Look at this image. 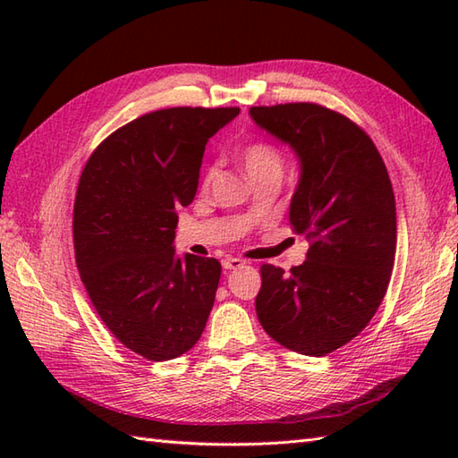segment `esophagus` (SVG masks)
Listing matches in <instances>:
<instances>
[{"label": "esophagus", "instance_id": "34e87169", "mask_svg": "<svg viewBox=\"0 0 458 458\" xmlns=\"http://www.w3.org/2000/svg\"><path fill=\"white\" fill-rule=\"evenodd\" d=\"M244 266H246V261L240 259V258H234V256H228V258L222 259V267L224 269H240V267H244Z\"/></svg>", "mask_w": 458, "mask_h": 458}]
</instances>
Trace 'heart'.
Listing matches in <instances>:
<instances>
[{
	"label": "heart",
	"instance_id": "heart-1",
	"mask_svg": "<svg viewBox=\"0 0 458 458\" xmlns=\"http://www.w3.org/2000/svg\"><path fill=\"white\" fill-rule=\"evenodd\" d=\"M240 161H242V167L246 169L250 179L254 182L266 177H279V179L284 177L285 157L277 145H274L271 141L256 140L248 143L240 153ZM212 177H214V165H208L200 177L202 191H207L210 187Z\"/></svg>",
	"mask_w": 458,
	"mask_h": 458
}]
</instances>
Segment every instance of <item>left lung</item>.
Returning a JSON list of instances; mask_svg holds the SVG:
<instances>
[{
	"label": "left lung",
	"mask_w": 458,
	"mask_h": 458,
	"mask_svg": "<svg viewBox=\"0 0 458 458\" xmlns=\"http://www.w3.org/2000/svg\"><path fill=\"white\" fill-rule=\"evenodd\" d=\"M261 128L301 159L289 220L309 240L301 266L259 267L256 313L266 333L293 352L327 356L376 315L395 259V199L369 135L315 102L251 106Z\"/></svg>",
	"instance_id": "left-lung-1"
}]
</instances>
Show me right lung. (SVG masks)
<instances>
[{"label": "right lung", "instance_id": "add662e5", "mask_svg": "<svg viewBox=\"0 0 458 458\" xmlns=\"http://www.w3.org/2000/svg\"><path fill=\"white\" fill-rule=\"evenodd\" d=\"M240 108H163L110 133L86 161L74 199L76 267L102 323L151 362L199 343L216 297L214 258L174 256L208 140Z\"/></svg>", "mask_w": 458, "mask_h": 458}]
</instances>
